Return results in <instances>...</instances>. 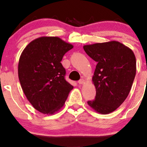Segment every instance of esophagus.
Wrapping results in <instances>:
<instances>
[{"instance_id": "34e87169", "label": "esophagus", "mask_w": 147, "mask_h": 147, "mask_svg": "<svg viewBox=\"0 0 147 147\" xmlns=\"http://www.w3.org/2000/svg\"><path fill=\"white\" fill-rule=\"evenodd\" d=\"M84 82H85V80L83 79H81L79 81H78L79 84H83V83H84Z\"/></svg>"}]
</instances>
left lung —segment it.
I'll list each match as a JSON object with an SVG mask.
<instances>
[{
  "mask_svg": "<svg viewBox=\"0 0 147 147\" xmlns=\"http://www.w3.org/2000/svg\"><path fill=\"white\" fill-rule=\"evenodd\" d=\"M83 49L97 65L92 77L95 100L87 104L100 114L116 110L127 98L136 72L132 50L118 41L87 45Z\"/></svg>",
  "mask_w": 147,
  "mask_h": 147,
  "instance_id": "8db88e82",
  "label": "left lung"
}]
</instances>
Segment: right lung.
I'll use <instances>...</instances> for the list:
<instances>
[{
  "label": "right lung",
  "instance_id": "right-lung-1",
  "mask_svg": "<svg viewBox=\"0 0 147 147\" xmlns=\"http://www.w3.org/2000/svg\"><path fill=\"white\" fill-rule=\"evenodd\" d=\"M73 45L57 36L33 40L23 50L18 64L22 90L32 107L39 112L53 115L62 109L73 86L65 80L61 64Z\"/></svg>",
  "mask_w": 147,
  "mask_h": 147
}]
</instances>
